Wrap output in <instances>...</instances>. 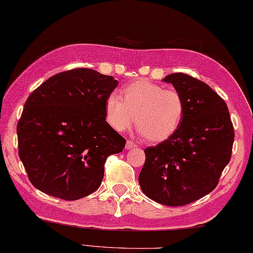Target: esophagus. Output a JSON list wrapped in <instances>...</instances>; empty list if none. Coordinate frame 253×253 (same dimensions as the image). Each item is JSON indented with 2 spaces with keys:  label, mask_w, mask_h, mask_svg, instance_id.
<instances>
[{
  "label": "esophagus",
  "mask_w": 253,
  "mask_h": 253,
  "mask_svg": "<svg viewBox=\"0 0 253 253\" xmlns=\"http://www.w3.org/2000/svg\"><path fill=\"white\" fill-rule=\"evenodd\" d=\"M137 144L131 141V140H127L126 141V149H132V148H136Z\"/></svg>",
  "instance_id": "esophagus-1"
}]
</instances>
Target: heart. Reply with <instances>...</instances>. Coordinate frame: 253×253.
<instances>
[{
  "mask_svg": "<svg viewBox=\"0 0 253 253\" xmlns=\"http://www.w3.org/2000/svg\"><path fill=\"white\" fill-rule=\"evenodd\" d=\"M185 115V101L174 89L149 80H136L122 89V99L111 93L105 101V118L117 131H126L135 122L151 142L168 140L178 130Z\"/></svg>",
  "mask_w": 253,
  "mask_h": 253,
  "instance_id": "obj_1",
  "label": "heart"
}]
</instances>
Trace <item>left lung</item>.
<instances>
[{"mask_svg":"<svg viewBox=\"0 0 253 253\" xmlns=\"http://www.w3.org/2000/svg\"><path fill=\"white\" fill-rule=\"evenodd\" d=\"M163 80L184 98L185 115L173 136L144 150L139 185L153 201L182 207L215 189L235 132L226 103L210 85L182 73Z\"/></svg>","mask_w":253,"mask_h":253,"instance_id":"obj_1","label":"left lung"}]
</instances>
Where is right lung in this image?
<instances>
[{
	"instance_id": "right-lung-1",
	"label": "right lung",
	"mask_w": 253,
	"mask_h": 253,
	"mask_svg": "<svg viewBox=\"0 0 253 253\" xmlns=\"http://www.w3.org/2000/svg\"><path fill=\"white\" fill-rule=\"evenodd\" d=\"M117 84L112 76L75 68L31 92L17 137L19 158L37 189L74 201L100 187L106 159L126 144L105 118V101Z\"/></svg>"
}]
</instances>
